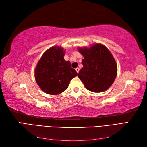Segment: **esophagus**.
Segmentation results:
<instances>
[{
    "label": "esophagus",
    "instance_id": "esophagus-1",
    "mask_svg": "<svg viewBox=\"0 0 147 147\" xmlns=\"http://www.w3.org/2000/svg\"><path fill=\"white\" fill-rule=\"evenodd\" d=\"M79 70H80V69H79V68H78V67L75 69V70L77 71V73H78V72H79Z\"/></svg>",
    "mask_w": 147,
    "mask_h": 147
}]
</instances>
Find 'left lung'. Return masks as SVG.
<instances>
[{
	"label": "left lung",
	"instance_id": "left-lung-1",
	"mask_svg": "<svg viewBox=\"0 0 147 147\" xmlns=\"http://www.w3.org/2000/svg\"><path fill=\"white\" fill-rule=\"evenodd\" d=\"M83 56V68L78 77L88 90L103 92L112 85L117 74V65L112 53L102 44L78 48Z\"/></svg>",
	"mask_w": 147,
	"mask_h": 147
}]
</instances>
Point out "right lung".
Masks as SVG:
<instances>
[{"instance_id": "right-lung-1", "label": "right lung", "mask_w": 147, "mask_h": 147, "mask_svg": "<svg viewBox=\"0 0 147 147\" xmlns=\"http://www.w3.org/2000/svg\"><path fill=\"white\" fill-rule=\"evenodd\" d=\"M63 48L53 47L43 53L35 70V78L39 87L47 94L56 95L64 91L77 72L70 61L64 59Z\"/></svg>"}]
</instances>
